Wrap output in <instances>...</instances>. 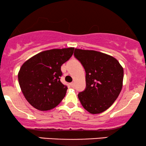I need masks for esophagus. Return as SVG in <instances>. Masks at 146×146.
<instances>
[{
  "label": "esophagus",
  "mask_w": 146,
  "mask_h": 146,
  "mask_svg": "<svg viewBox=\"0 0 146 146\" xmlns=\"http://www.w3.org/2000/svg\"><path fill=\"white\" fill-rule=\"evenodd\" d=\"M70 86H71L72 87V88H74V86H75L74 83V82H71V83H70Z\"/></svg>",
  "instance_id": "obj_1"
}]
</instances>
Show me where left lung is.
<instances>
[{"mask_svg":"<svg viewBox=\"0 0 146 146\" xmlns=\"http://www.w3.org/2000/svg\"><path fill=\"white\" fill-rule=\"evenodd\" d=\"M74 56L84 68L86 87L78 97L86 110L96 114L108 109L123 86V69L115 58L91 50L75 48Z\"/></svg>","mask_w":146,"mask_h":146,"instance_id":"8db88e82","label":"left lung"}]
</instances>
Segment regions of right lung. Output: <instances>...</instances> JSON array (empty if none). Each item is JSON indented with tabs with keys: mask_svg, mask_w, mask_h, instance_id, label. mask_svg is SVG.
<instances>
[{
	"mask_svg": "<svg viewBox=\"0 0 146 146\" xmlns=\"http://www.w3.org/2000/svg\"><path fill=\"white\" fill-rule=\"evenodd\" d=\"M74 48L42 51L27 60L18 74L20 87L30 104L40 111L54 108L68 88L60 82L61 66L73 54Z\"/></svg>",
	"mask_w": 146,
	"mask_h": 146,
	"instance_id": "add662e5",
	"label": "right lung"
}]
</instances>
